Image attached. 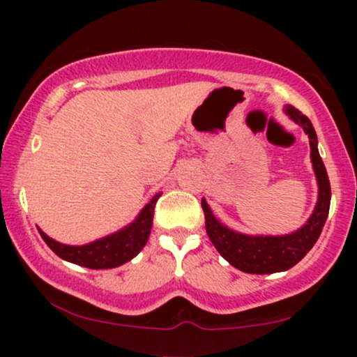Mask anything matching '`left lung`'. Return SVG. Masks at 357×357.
I'll list each match as a JSON object with an SVG mask.
<instances>
[{
  "instance_id": "1",
  "label": "left lung",
  "mask_w": 357,
  "mask_h": 357,
  "mask_svg": "<svg viewBox=\"0 0 357 357\" xmlns=\"http://www.w3.org/2000/svg\"><path fill=\"white\" fill-rule=\"evenodd\" d=\"M285 112L290 119L304 127L310 139V158L319 183V202L309 221L292 235L285 236H248L231 231L213 216L208 203L202 199L206 220V233L220 255L235 268L247 273H275L292 268L304 258L321 236L331 206V183L317 149V134L312 122L301 110L287 105Z\"/></svg>"
}]
</instances>
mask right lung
<instances>
[{
	"instance_id": "right-lung-1",
	"label": "right lung",
	"mask_w": 357,
	"mask_h": 357,
	"mask_svg": "<svg viewBox=\"0 0 357 357\" xmlns=\"http://www.w3.org/2000/svg\"><path fill=\"white\" fill-rule=\"evenodd\" d=\"M159 196L155 195L149 203L146 204L144 210L139 213V216L134 223L121 230L116 235L107 236L93 241V243L84 245V247H70V245H61L59 241L52 240L40 230V235L45 240V243L50 247L63 260L72 261V264L82 265L87 268H114L119 265L126 264L130 258H134L141 252L149 238L151 227H153L154 208L158 203Z\"/></svg>"
}]
</instances>
